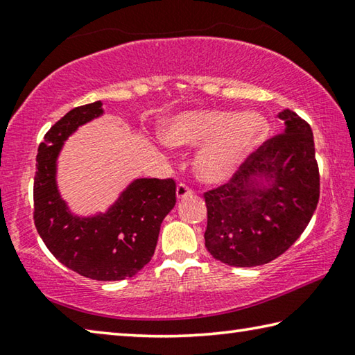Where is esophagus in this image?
Returning a JSON list of instances; mask_svg holds the SVG:
<instances>
[{
	"label": "esophagus",
	"instance_id": "34e87169",
	"mask_svg": "<svg viewBox=\"0 0 355 355\" xmlns=\"http://www.w3.org/2000/svg\"><path fill=\"white\" fill-rule=\"evenodd\" d=\"M192 194V189L189 188L188 184L186 183H180L178 186H177V199L180 200V199H184V197H188V196H191Z\"/></svg>",
	"mask_w": 355,
	"mask_h": 355
}]
</instances>
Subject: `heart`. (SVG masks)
Wrapping results in <instances>:
<instances>
[{
    "label": "heart",
    "mask_w": 355,
    "mask_h": 355,
    "mask_svg": "<svg viewBox=\"0 0 355 355\" xmlns=\"http://www.w3.org/2000/svg\"><path fill=\"white\" fill-rule=\"evenodd\" d=\"M266 131V120L257 112L192 111L167 120L161 139L171 147L205 144L196 158V172L202 182L220 183L260 146Z\"/></svg>",
    "instance_id": "heart-1"
}]
</instances>
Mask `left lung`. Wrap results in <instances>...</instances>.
<instances>
[{
  "label": "left lung",
  "instance_id": "1",
  "mask_svg": "<svg viewBox=\"0 0 355 355\" xmlns=\"http://www.w3.org/2000/svg\"><path fill=\"white\" fill-rule=\"evenodd\" d=\"M279 117L284 133L250 153L230 182L203 194L205 245L228 266H260L280 257L302 235L320 200L310 125L290 110Z\"/></svg>",
  "mask_w": 355,
  "mask_h": 355
}]
</instances>
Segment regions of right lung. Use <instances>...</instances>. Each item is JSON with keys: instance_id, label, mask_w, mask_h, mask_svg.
I'll return each mask as SVG.
<instances>
[{"instance_id": "add662e5", "label": "right lung", "mask_w": 355, "mask_h": 355, "mask_svg": "<svg viewBox=\"0 0 355 355\" xmlns=\"http://www.w3.org/2000/svg\"><path fill=\"white\" fill-rule=\"evenodd\" d=\"M101 106L94 101L73 107L45 135L34 177V224L64 266L114 282L133 277L152 260L161 222L175 207L177 186L172 178H136L106 213L81 218L70 211L58 189V156L78 127L103 114Z\"/></svg>"}]
</instances>
